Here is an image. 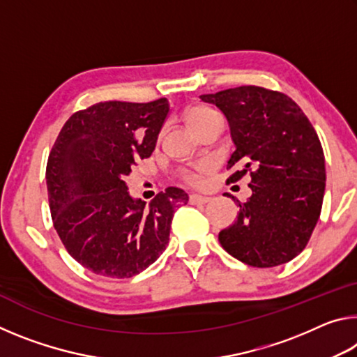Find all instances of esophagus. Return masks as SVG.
I'll list each match as a JSON object with an SVG mask.
<instances>
[{
  "label": "esophagus",
  "mask_w": 357,
  "mask_h": 357,
  "mask_svg": "<svg viewBox=\"0 0 357 357\" xmlns=\"http://www.w3.org/2000/svg\"><path fill=\"white\" fill-rule=\"evenodd\" d=\"M209 200H211L209 197L198 195V193H190V197H189V202H190L192 204H204V203H208Z\"/></svg>",
  "instance_id": "esophagus-1"
}]
</instances>
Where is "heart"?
<instances>
[{
  "mask_svg": "<svg viewBox=\"0 0 357 357\" xmlns=\"http://www.w3.org/2000/svg\"><path fill=\"white\" fill-rule=\"evenodd\" d=\"M217 116H219V113L211 110L208 107H197L187 114V123H189V126L193 129L197 128L198 124L204 123V121H208L211 118H217ZM209 170H211L209 162H202V164H198L193 168H189V170H184L183 176L185 181H189V183H198V181H200Z\"/></svg>",
  "mask_w": 357,
  "mask_h": 357,
  "instance_id": "heart-1",
  "label": "heart"
}]
</instances>
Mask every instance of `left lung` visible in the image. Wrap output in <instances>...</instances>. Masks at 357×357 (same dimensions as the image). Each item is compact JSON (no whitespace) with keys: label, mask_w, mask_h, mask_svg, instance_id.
<instances>
[{"label":"left lung","mask_w":357,"mask_h":357,"mask_svg":"<svg viewBox=\"0 0 357 357\" xmlns=\"http://www.w3.org/2000/svg\"><path fill=\"white\" fill-rule=\"evenodd\" d=\"M225 114L234 153L227 183L250 173L252 195L219 241L229 255L253 268H273L305 249L319 219L326 187L324 153L315 129L296 102L261 86L200 96Z\"/></svg>","instance_id":"obj_1"}]
</instances>
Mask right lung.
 Returning a JSON list of instances; mask_svg holds the SVG:
<instances>
[{
  "mask_svg": "<svg viewBox=\"0 0 357 357\" xmlns=\"http://www.w3.org/2000/svg\"><path fill=\"white\" fill-rule=\"evenodd\" d=\"M168 112L165 98L99 102L72 114L53 144L45 172L53 225L69 255L94 274H140L165 250L174 209L189 202L168 187L146 204L124 181L153 154Z\"/></svg>",
  "mask_w": 357,
  "mask_h": 357,
  "instance_id": "1",
  "label": "right lung"
}]
</instances>
